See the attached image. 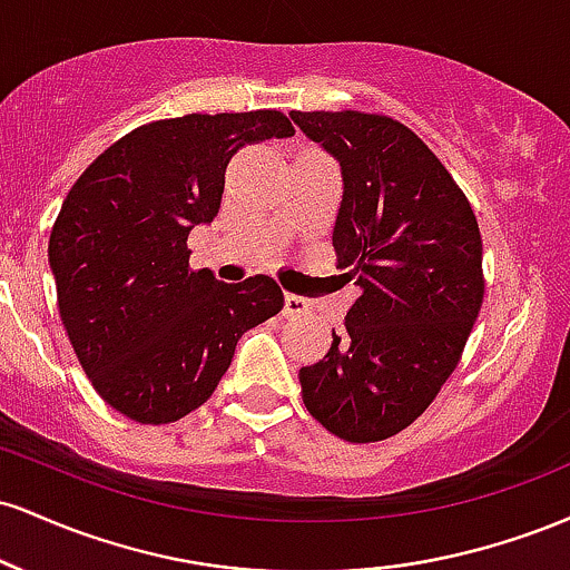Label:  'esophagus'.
<instances>
[{"label":"esophagus","mask_w":570,"mask_h":570,"mask_svg":"<svg viewBox=\"0 0 570 570\" xmlns=\"http://www.w3.org/2000/svg\"><path fill=\"white\" fill-rule=\"evenodd\" d=\"M305 313H307V299L299 297V294L286 292L284 294V316L294 318V316H305Z\"/></svg>","instance_id":"obj_1"}]
</instances>
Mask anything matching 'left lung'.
<instances>
[{"instance_id": "left-lung-1", "label": "left lung", "mask_w": 570, "mask_h": 570, "mask_svg": "<svg viewBox=\"0 0 570 570\" xmlns=\"http://www.w3.org/2000/svg\"><path fill=\"white\" fill-rule=\"evenodd\" d=\"M340 163L332 233L358 286L345 335L299 370L303 402L345 442L389 440L453 375L482 305V238L466 195L402 122L364 112H292Z\"/></svg>"}]
</instances>
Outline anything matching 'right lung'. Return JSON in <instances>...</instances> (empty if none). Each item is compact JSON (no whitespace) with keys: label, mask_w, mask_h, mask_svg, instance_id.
I'll return each instance as SVG.
<instances>
[{"label":"right lung","mask_w":570,"mask_h":570,"mask_svg":"<svg viewBox=\"0 0 570 570\" xmlns=\"http://www.w3.org/2000/svg\"><path fill=\"white\" fill-rule=\"evenodd\" d=\"M294 136L276 109L185 115L130 130L69 189L50 233L58 311L98 396L136 423H171L214 394L252 326L284 307L271 276L222 284L189 267L227 163Z\"/></svg>","instance_id":"right-lung-1"}]
</instances>
